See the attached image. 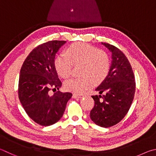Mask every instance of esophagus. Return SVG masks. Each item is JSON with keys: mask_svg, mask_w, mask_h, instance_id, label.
Wrapping results in <instances>:
<instances>
[{"mask_svg": "<svg viewBox=\"0 0 156 156\" xmlns=\"http://www.w3.org/2000/svg\"><path fill=\"white\" fill-rule=\"evenodd\" d=\"M82 97V94H73V98H81Z\"/></svg>", "mask_w": 156, "mask_h": 156, "instance_id": "1", "label": "esophagus"}]
</instances>
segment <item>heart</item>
<instances>
[{
	"instance_id": "1",
	"label": "heart",
	"mask_w": 156,
	"mask_h": 156,
	"mask_svg": "<svg viewBox=\"0 0 156 156\" xmlns=\"http://www.w3.org/2000/svg\"><path fill=\"white\" fill-rule=\"evenodd\" d=\"M65 55H59L54 62L58 75L63 79L69 77L73 66H81V77L67 80L64 86L67 90L81 93L90 88L94 83L98 85L104 81L110 73V59L108 54L94 46L75 42L66 48Z\"/></svg>"
}]
</instances>
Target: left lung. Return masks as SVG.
<instances>
[{"label": "left lung", "mask_w": 156, "mask_h": 156, "mask_svg": "<svg viewBox=\"0 0 156 156\" xmlns=\"http://www.w3.org/2000/svg\"><path fill=\"white\" fill-rule=\"evenodd\" d=\"M102 44L112 53V62L107 78L96 90L100 94L92 96L94 105L90 116L99 126L110 127L126 116L134 97L136 82L132 66L125 55L115 46Z\"/></svg>", "instance_id": "obj_1"}]
</instances>
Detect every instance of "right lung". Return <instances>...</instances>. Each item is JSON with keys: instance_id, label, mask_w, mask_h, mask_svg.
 <instances>
[{"instance_id": "right-lung-1", "label": "right lung", "mask_w": 156, "mask_h": 156, "mask_svg": "<svg viewBox=\"0 0 156 156\" xmlns=\"http://www.w3.org/2000/svg\"><path fill=\"white\" fill-rule=\"evenodd\" d=\"M66 41L52 40L30 52L22 66L18 82V97L30 118L42 126L59 121L72 94L57 90L62 85L54 66L55 53Z\"/></svg>"}]
</instances>
